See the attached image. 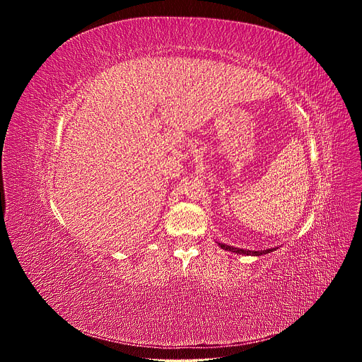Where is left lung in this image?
Returning a JSON list of instances; mask_svg holds the SVG:
<instances>
[{
    "instance_id": "1",
    "label": "left lung",
    "mask_w": 362,
    "mask_h": 362,
    "mask_svg": "<svg viewBox=\"0 0 362 362\" xmlns=\"http://www.w3.org/2000/svg\"><path fill=\"white\" fill-rule=\"evenodd\" d=\"M222 249L225 250H229V252H235L238 255H250V256H261V255H267V253H271L274 250H276V247H271V249H264V250H249V249H239V247H233V246H229V245H225V243H218Z\"/></svg>"
}]
</instances>
